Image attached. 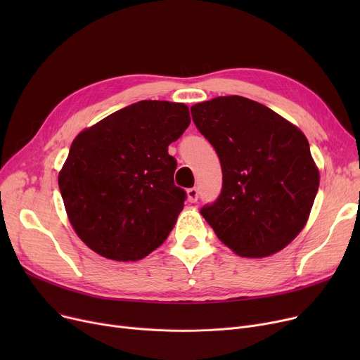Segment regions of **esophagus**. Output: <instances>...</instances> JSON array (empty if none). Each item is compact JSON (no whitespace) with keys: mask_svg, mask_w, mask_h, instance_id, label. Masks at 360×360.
Returning <instances> with one entry per match:
<instances>
[{"mask_svg":"<svg viewBox=\"0 0 360 360\" xmlns=\"http://www.w3.org/2000/svg\"><path fill=\"white\" fill-rule=\"evenodd\" d=\"M198 190L197 188H190V190L186 191V197H188V201L190 202H195L198 200Z\"/></svg>","mask_w":360,"mask_h":360,"instance_id":"34e87169","label":"esophagus"}]
</instances>
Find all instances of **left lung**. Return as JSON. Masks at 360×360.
<instances>
[{"label": "left lung", "mask_w": 360, "mask_h": 360, "mask_svg": "<svg viewBox=\"0 0 360 360\" xmlns=\"http://www.w3.org/2000/svg\"><path fill=\"white\" fill-rule=\"evenodd\" d=\"M193 121L220 159L219 198L200 213L240 257L281 251L308 221L319 186L309 143L270 108L219 96L191 108Z\"/></svg>", "instance_id": "obj_1"}]
</instances>
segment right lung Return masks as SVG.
Wrapping results in <instances>:
<instances>
[{
	"instance_id": "obj_1",
	"label": "right lung",
	"mask_w": 360,
	"mask_h": 360,
	"mask_svg": "<svg viewBox=\"0 0 360 360\" xmlns=\"http://www.w3.org/2000/svg\"><path fill=\"white\" fill-rule=\"evenodd\" d=\"M184 103L140 101L74 139L58 175L70 223L90 250L137 261L174 229L186 193L167 153L190 125Z\"/></svg>"
}]
</instances>
